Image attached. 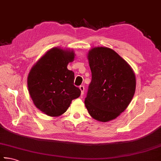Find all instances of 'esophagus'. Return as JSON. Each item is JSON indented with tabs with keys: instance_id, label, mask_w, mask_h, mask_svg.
Masks as SVG:
<instances>
[{
	"instance_id": "1",
	"label": "esophagus",
	"mask_w": 161,
	"mask_h": 161,
	"mask_svg": "<svg viewBox=\"0 0 161 161\" xmlns=\"http://www.w3.org/2000/svg\"><path fill=\"white\" fill-rule=\"evenodd\" d=\"M80 89L81 90V95L83 96L84 92V86L83 85H81L80 86Z\"/></svg>"
}]
</instances>
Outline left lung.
Listing matches in <instances>:
<instances>
[{
    "instance_id": "obj_1",
    "label": "left lung",
    "mask_w": 161,
    "mask_h": 161,
    "mask_svg": "<svg viewBox=\"0 0 161 161\" xmlns=\"http://www.w3.org/2000/svg\"><path fill=\"white\" fill-rule=\"evenodd\" d=\"M87 58L92 78L85 106L96 120H112L130 103L135 93V75L129 64L111 48H93Z\"/></svg>"
}]
</instances>
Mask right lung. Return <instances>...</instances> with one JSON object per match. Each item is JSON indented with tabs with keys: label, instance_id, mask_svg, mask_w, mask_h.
Returning <instances> with one entry per match:
<instances>
[{
	"label": "right lung",
	"instance_id": "obj_1",
	"mask_svg": "<svg viewBox=\"0 0 161 161\" xmlns=\"http://www.w3.org/2000/svg\"><path fill=\"white\" fill-rule=\"evenodd\" d=\"M75 52L53 48L32 67L27 86L34 104L46 115L58 117L65 112L81 91L74 85L75 74L68 69Z\"/></svg>",
	"mask_w": 161,
	"mask_h": 161
}]
</instances>
